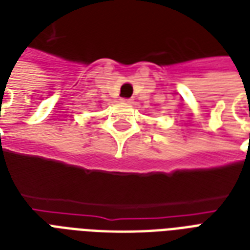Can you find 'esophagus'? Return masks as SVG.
Masks as SVG:
<instances>
[{"label": "esophagus", "instance_id": "1", "mask_svg": "<svg viewBox=\"0 0 250 250\" xmlns=\"http://www.w3.org/2000/svg\"><path fill=\"white\" fill-rule=\"evenodd\" d=\"M123 103H125V104H132L133 100L132 99H123Z\"/></svg>", "mask_w": 250, "mask_h": 250}]
</instances>
